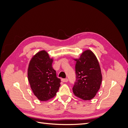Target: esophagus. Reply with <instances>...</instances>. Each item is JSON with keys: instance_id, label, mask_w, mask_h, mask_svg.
I'll return each mask as SVG.
<instances>
[{"instance_id": "34e87169", "label": "esophagus", "mask_w": 128, "mask_h": 128, "mask_svg": "<svg viewBox=\"0 0 128 128\" xmlns=\"http://www.w3.org/2000/svg\"><path fill=\"white\" fill-rule=\"evenodd\" d=\"M61 80L63 82H67L68 81V78H63V79H62Z\"/></svg>"}]
</instances>
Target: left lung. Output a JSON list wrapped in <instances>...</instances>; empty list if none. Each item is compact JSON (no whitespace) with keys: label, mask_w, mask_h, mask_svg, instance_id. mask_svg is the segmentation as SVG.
<instances>
[{"label":"left lung","mask_w":128,"mask_h":128,"mask_svg":"<svg viewBox=\"0 0 128 128\" xmlns=\"http://www.w3.org/2000/svg\"><path fill=\"white\" fill-rule=\"evenodd\" d=\"M76 61V80L72 88L74 94L83 100L94 98L102 82V74L98 60L91 50L84 51Z\"/></svg>","instance_id":"obj_1"}]
</instances>
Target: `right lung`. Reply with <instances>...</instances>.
Returning a JSON list of instances; mask_svg holds the SVG:
<instances>
[{
	"label": "right lung",
	"mask_w": 128,
	"mask_h": 128,
	"mask_svg": "<svg viewBox=\"0 0 128 128\" xmlns=\"http://www.w3.org/2000/svg\"><path fill=\"white\" fill-rule=\"evenodd\" d=\"M53 58L42 50L34 55L29 64L28 79L34 95L40 101H48L54 96L61 80L52 67Z\"/></svg>",
	"instance_id": "add662e5"
}]
</instances>
